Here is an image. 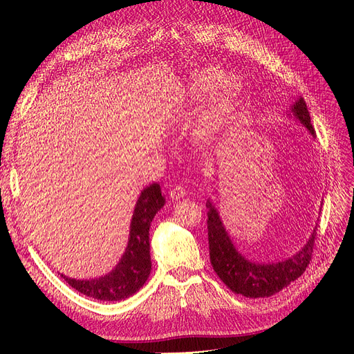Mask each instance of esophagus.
Returning a JSON list of instances; mask_svg holds the SVG:
<instances>
[{
  "instance_id": "obj_1",
  "label": "esophagus",
  "mask_w": 354,
  "mask_h": 354,
  "mask_svg": "<svg viewBox=\"0 0 354 354\" xmlns=\"http://www.w3.org/2000/svg\"><path fill=\"white\" fill-rule=\"evenodd\" d=\"M169 195L172 199H179L187 195V189H185L182 185H175V187L169 191Z\"/></svg>"
}]
</instances>
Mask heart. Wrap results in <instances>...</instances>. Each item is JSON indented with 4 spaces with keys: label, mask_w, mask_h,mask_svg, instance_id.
Wrapping results in <instances>:
<instances>
[{
    "label": "heart",
    "mask_w": 354,
    "mask_h": 354,
    "mask_svg": "<svg viewBox=\"0 0 354 354\" xmlns=\"http://www.w3.org/2000/svg\"><path fill=\"white\" fill-rule=\"evenodd\" d=\"M227 74L216 68L199 73L194 82V93L208 95L209 99L202 104L192 122L191 133L199 143H212L227 132L236 110L241 87L234 80H227Z\"/></svg>",
    "instance_id": "b5f03b06"
}]
</instances>
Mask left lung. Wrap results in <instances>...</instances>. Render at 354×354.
Instances as JSON below:
<instances>
[{
	"instance_id": "obj_1",
	"label": "left lung",
	"mask_w": 354,
	"mask_h": 354,
	"mask_svg": "<svg viewBox=\"0 0 354 354\" xmlns=\"http://www.w3.org/2000/svg\"><path fill=\"white\" fill-rule=\"evenodd\" d=\"M292 111L310 130V133L314 135L315 130L311 124L304 99L295 102ZM207 208L211 264L214 271L221 278V281L235 294H243L244 297H250V299L270 297L295 281L310 264L317 227H315L308 243L300 252H297L288 259H284V261L257 264L248 261L235 250L227 231L224 230V225H222L216 209L209 201L207 202Z\"/></svg>"
}]
</instances>
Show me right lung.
Returning <instances> with one entry per match:
<instances>
[{
    "instance_id": "1",
    "label": "right lung",
    "mask_w": 354,
    "mask_h": 354,
    "mask_svg": "<svg viewBox=\"0 0 354 354\" xmlns=\"http://www.w3.org/2000/svg\"><path fill=\"white\" fill-rule=\"evenodd\" d=\"M163 205L165 199L159 183L143 189L130 224L127 248L116 268L95 280H73L62 275L66 283L79 292L100 301L124 300L139 291L146 283L152 267L149 254V227Z\"/></svg>"
}]
</instances>
